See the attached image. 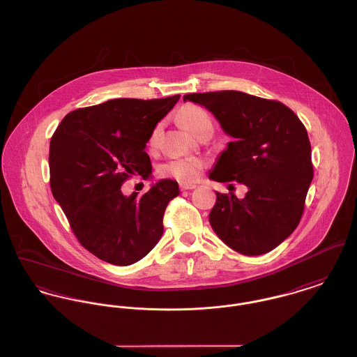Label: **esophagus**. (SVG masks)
Masks as SVG:
<instances>
[{"label":"esophagus","mask_w":357,"mask_h":357,"mask_svg":"<svg viewBox=\"0 0 357 357\" xmlns=\"http://www.w3.org/2000/svg\"><path fill=\"white\" fill-rule=\"evenodd\" d=\"M195 188H196V185H193V184H181L180 185L181 190H190V189H195Z\"/></svg>","instance_id":"obj_1"}]
</instances>
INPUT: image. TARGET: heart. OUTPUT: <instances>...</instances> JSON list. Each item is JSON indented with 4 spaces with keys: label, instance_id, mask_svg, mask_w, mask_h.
Masks as SVG:
<instances>
[{
    "label": "heart",
    "instance_id": "obj_1",
    "mask_svg": "<svg viewBox=\"0 0 357 357\" xmlns=\"http://www.w3.org/2000/svg\"><path fill=\"white\" fill-rule=\"evenodd\" d=\"M178 121L195 137L204 130H213L211 115L197 105H185L178 110ZM160 132L157 126L151 135V144H154ZM206 164L199 158H174L160 167V173L165 177L176 178L181 183H195L203 173Z\"/></svg>",
    "mask_w": 357,
    "mask_h": 357
}]
</instances>
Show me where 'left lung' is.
I'll return each instance as SVG.
<instances>
[{"instance_id": "left-lung-1", "label": "left lung", "mask_w": 357, "mask_h": 357, "mask_svg": "<svg viewBox=\"0 0 357 357\" xmlns=\"http://www.w3.org/2000/svg\"><path fill=\"white\" fill-rule=\"evenodd\" d=\"M234 138L209 178L248 188L244 199L216 192L209 225L232 250L262 255L297 228L313 180L312 148L300 118L278 100L241 91L184 95Z\"/></svg>"}]
</instances>
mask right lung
<instances>
[{"label": "right lung", "instance_id": "1", "mask_svg": "<svg viewBox=\"0 0 357 357\" xmlns=\"http://www.w3.org/2000/svg\"><path fill=\"white\" fill-rule=\"evenodd\" d=\"M178 99L119 98L77 109L51 138L52 195L77 241L105 262H138L162 236L165 208L180 193L177 181L160 180L142 196H125L121 187L137 173L151 176L146 142Z\"/></svg>", "mask_w": 357, "mask_h": 357}]
</instances>
